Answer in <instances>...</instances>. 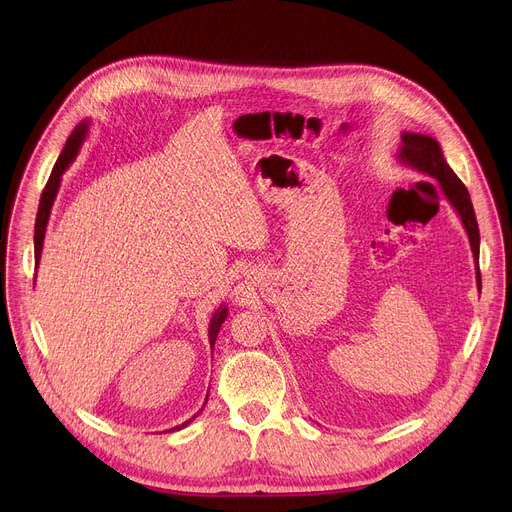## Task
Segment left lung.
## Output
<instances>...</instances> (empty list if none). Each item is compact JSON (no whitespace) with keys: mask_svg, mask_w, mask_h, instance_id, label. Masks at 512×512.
Segmentation results:
<instances>
[{"mask_svg":"<svg viewBox=\"0 0 512 512\" xmlns=\"http://www.w3.org/2000/svg\"><path fill=\"white\" fill-rule=\"evenodd\" d=\"M397 158H399L401 164L433 178L437 184H440L444 196L456 208L460 221H462V225L468 233L470 247H472V253H474V261L478 265L480 233H478L474 206H472V200H470V194H468L466 186L454 174V170L448 166L437 139H433L429 135H423V133L403 131L401 133V148L397 152ZM476 277H480V273Z\"/></svg>","mask_w":512,"mask_h":512,"instance_id":"obj_1","label":"left lung"}]
</instances>
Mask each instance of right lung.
<instances>
[{
  "instance_id": "obj_1",
  "label": "right lung",
  "mask_w": 512,
  "mask_h": 512,
  "mask_svg": "<svg viewBox=\"0 0 512 512\" xmlns=\"http://www.w3.org/2000/svg\"><path fill=\"white\" fill-rule=\"evenodd\" d=\"M89 125H91L89 119H87V121H81V123L75 127V131L70 133V137L66 139V145L62 148V154L58 156V160H56V164H54V168H52V174H50V178H48V182H46V186H44V192H42V196H40L38 214H36V227H34V259H36V267H38V263H40L42 245H44V235H46V227H48V218H50L52 204H54V200H56V194H58V188H60V182H62V174L66 172V168H68L72 162H75V158H77V154H79V150H81V145H83V141H85V137H87V133H89ZM227 316H229V308H227V304L223 302L221 306H218V310L214 312V316H212V320H210V326H208V342H210V348H214L218 330H221V326H223V322L227 320ZM206 399H208V395H206ZM204 405H206V401H204ZM204 405H202V407H204ZM200 411H202V409H200ZM200 411H198V413H200ZM198 413L192 415L190 419H186L182 425L172 427L170 431L182 429V427L190 425V423L198 417Z\"/></svg>"
}]
</instances>
